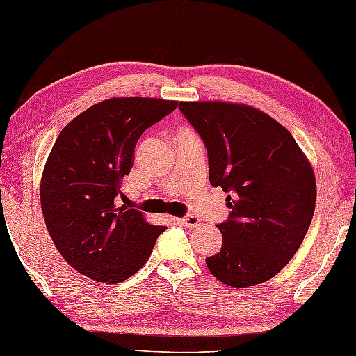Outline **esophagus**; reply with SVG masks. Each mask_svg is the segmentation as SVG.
<instances>
[{"mask_svg": "<svg viewBox=\"0 0 356 356\" xmlns=\"http://www.w3.org/2000/svg\"><path fill=\"white\" fill-rule=\"evenodd\" d=\"M177 220H179V224H182V225H185V227H188V228L200 227V224H202L197 216H193V214L185 216V218H180V219H177Z\"/></svg>", "mask_w": 356, "mask_h": 356, "instance_id": "34e87169", "label": "esophagus"}]
</instances>
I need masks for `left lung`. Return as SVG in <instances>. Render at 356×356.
<instances>
[{
    "label": "left lung",
    "mask_w": 356,
    "mask_h": 356,
    "mask_svg": "<svg viewBox=\"0 0 356 356\" xmlns=\"http://www.w3.org/2000/svg\"><path fill=\"white\" fill-rule=\"evenodd\" d=\"M208 151L213 186L228 193L229 218L218 225L211 275L245 289L276 276L295 256L315 211L312 165L281 123L247 104L180 102Z\"/></svg>",
    "instance_id": "8db88e82"
}]
</instances>
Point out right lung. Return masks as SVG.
<instances>
[{
    "instance_id": "right-lung-1",
    "label": "right lung",
    "mask_w": 356,
    "mask_h": 356,
    "mask_svg": "<svg viewBox=\"0 0 356 356\" xmlns=\"http://www.w3.org/2000/svg\"><path fill=\"white\" fill-rule=\"evenodd\" d=\"M177 102L115 97L83 111L61 129L41 177L47 232L69 266L90 280L117 284L140 270L166 227L136 208L115 205L145 129Z\"/></svg>"
}]
</instances>
